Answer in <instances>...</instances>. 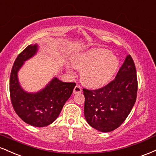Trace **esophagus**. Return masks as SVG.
<instances>
[{"mask_svg":"<svg viewBox=\"0 0 156 156\" xmlns=\"http://www.w3.org/2000/svg\"><path fill=\"white\" fill-rule=\"evenodd\" d=\"M82 92V87L80 86L79 85H76L75 86L74 89H73V94H80V93Z\"/></svg>","mask_w":156,"mask_h":156,"instance_id":"esophagus-1","label":"esophagus"}]
</instances>
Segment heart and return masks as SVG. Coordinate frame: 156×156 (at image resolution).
<instances>
[{"label": "heart", "mask_w": 156, "mask_h": 156, "mask_svg": "<svg viewBox=\"0 0 156 156\" xmlns=\"http://www.w3.org/2000/svg\"><path fill=\"white\" fill-rule=\"evenodd\" d=\"M76 69H83L81 77L85 85L93 87L105 86L113 80L119 66V60L109 50L94 48L78 56L73 61ZM68 72L73 75V69L67 67Z\"/></svg>", "instance_id": "1"}]
</instances>
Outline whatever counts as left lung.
<instances>
[{"instance_id":"1","label":"left lung","mask_w":156,"mask_h":156,"mask_svg":"<svg viewBox=\"0 0 156 156\" xmlns=\"http://www.w3.org/2000/svg\"><path fill=\"white\" fill-rule=\"evenodd\" d=\"M137 90L136 66L127 55L114 80L97 90L83 89L84 114L88 125L103 133L118 128L130 113Z\"/></svg>"}]
</instances>
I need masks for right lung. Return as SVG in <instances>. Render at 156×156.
I'll use <instances>...</instances> for the list:
<instances>
[{
    "mask_svg": "<svg viewBox=\"0 0 156 156\" xmlns=\"http://www.w3.org/2000/svg\"><path fill=\"white\" fill-rule=\"evenodd\" d=\"M37 51V44L29 45L17 56L10 75L9 90L12 106L18 116L29 125L42 127L57 119L76 84L63 83L54 77L39 91L24 90L19 83L18 71L24 62L34 57Z\"/></svg>",
    "mask_w": 156,
    "mask_h": 156,
    "instance_id": "obj_1",
    "label": "right lung"
}]
</instances>
